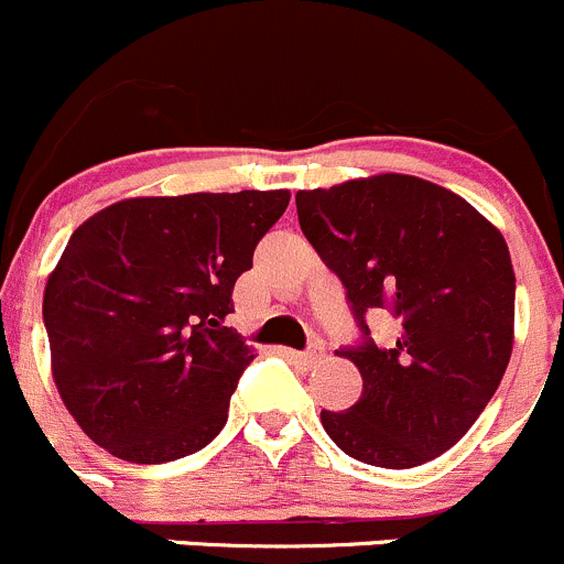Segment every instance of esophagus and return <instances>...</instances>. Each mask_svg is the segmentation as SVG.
<instances>
[{"mask_svg": "<svg viewBox=\"0 0 564 564\" xmlns=\"http://www.w3.org/2000/svg\"><path fill=\"white\" fill-rule=\"evenodd\" d=\"M284 356L301 367H315V365H321L323 356H326V350H323V345H312V348H306V350H284Z\"/></svg>", "mask_w": 564, "mask_h": 564, "instance_id": "1", "label": "esophagus"}]
</instances>
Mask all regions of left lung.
<instances>
[{
    "mask_svg": "<svg viewBox=\"0 0 564 564\" xmlns=\"http://www.w3.org/2000/svg\"><path fill=\"white\" fill-rule=\"evenodd\" d=\"M299 225L348 293L361 372L348 411H321L332 442L381 469H411L466 436L512 354L516 274L501 232L464 197L414 175H372L295 194ZM389 308L381 349L364 315Z\"/></svg>",
    "mask_w": 564,
    "mask_h": 564,
    "instance_id": "1",
    "label": "left lung"
}]
</instances>
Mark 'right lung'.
Segmentation results:
<instances>
[{"instance_id": "1", "label": "right lung", "mask_w": 564, "mask_h": 564, "mask_svg": "<svg viewBox=\"0 0 564 564\" xmlns=\"http://www.w3.org/2000/svg\"><path fill=\"white\" fill-rule=\"evenodd\" d=\"M290 192L131 197L76 227L43 323L65 409L98 447L166 464L214 442L254 354L225 317Z\"/></svg>"}]
</instances>
